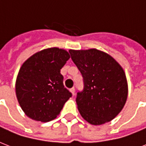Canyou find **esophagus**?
<instances>
[{
  "instance_id": "esophagus-1",
  "label": "esophagus",
  "mask_w": 146,
  "mask_h": 146,
  "mask_svg": "<svg viewBox=\"0 0 146 146\" xmlns=\"http://www.w3.org/2000/svg\"><path fill=\"white\" fill-rule=\"evenodd\" d=\"M70 92L73 96H74V95H75V89H74V88H72V89H70Z\"/></svg>"
}]
</instances>
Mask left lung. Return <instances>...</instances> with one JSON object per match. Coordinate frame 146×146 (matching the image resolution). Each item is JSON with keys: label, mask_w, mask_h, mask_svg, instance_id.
<instances>
[{"label": "left lung", "mask_w": 146, "mask_h": 146, "mask_svg": "<svg viewBox=\"0 0 146 146\" xmlns=\"http://www.w3.org/2000/svg\"><path fill=\"white\" fill-rule=\"evenodd\" d=\"M69 52L83 77L84 89L76 99L82 118L92 125L112 120L123 109L128 95L122 66L111 55L96 48Z\"/></svg>", "instance_id": "obj_1"}]
</instances>
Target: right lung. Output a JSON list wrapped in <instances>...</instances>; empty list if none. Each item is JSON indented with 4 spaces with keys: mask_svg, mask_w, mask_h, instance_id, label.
I'll return each instance as SVG.
<instances>
[{
    "mask_svg": "<svg viewBox=\"0 0 146 146\" xmlns=\"http://www.w3.org/2000/svg\"><path fill=\"white\" fill-rule=\"evenodd\" d=\"M70 57L64 49L50 48L35 53L23 64L16 80V95L27 117L48 122L59 114L72 96L60 74Z\"/></svg>",
    "mask_w": 146,
    "mask_h": 146,
    "instance_id": "add662e5",
    "label": "right lung"
}]
</instances>
